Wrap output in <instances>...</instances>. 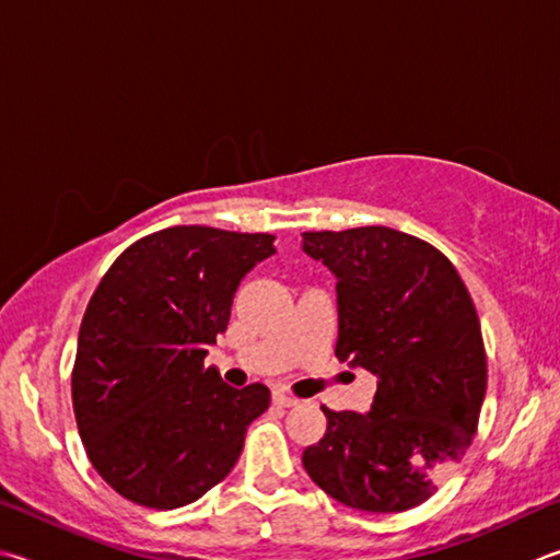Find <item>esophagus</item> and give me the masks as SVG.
<instances>
[{"mask_svg":"<svg viewBox=\"0 0 560 560\" xmlns=\"http://www.w3.org/2000/svg\"><path fill=\"white\" fill-rule=\"evenodd\" d=\"M272 400H275V404H278V406H285V408H292V406L300 404V400H298L295 396H290L288 390H275Z\"/></svg>","mask_w":560,"mask_h":560,"instance_id":"1","label":"esophagus"}]
</instances>
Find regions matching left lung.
Masks as SVG:
<instances>
[{
    "instance_id": "8db88e82",
    "label": "left lung",
    "mask_w": 560,
    "mask_h": 560,
    "mask_svg": "<svg viewBox=\"0 0 560 560\" xmlns=\"http://www.w3.org/2000/svg\"><path fill=\"white\" fill-rule=\"evenodd\" d=\"M302 250L337 278V359L378 378L364 416L322 406L327 433L302 465L341 504L406 512L477 433L487 357L472 298L443 253L386 225L302 233Z\"/></svg>"
}]
</instances>
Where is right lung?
<instances>
[{
  "label": "right lung",
  "instance_id": "add662e5",
  "mask_svg": "<svg viewBox=\"0 0 560 560\" xmlns=\"http://www.w3.org/2000/svg\"><path fill=\"white\" fill-rule=\"evenodd\" d=\"M272 241L172 225L132 243L88 302L75 423L97 475L130 502H196L231 472L245 430L268 410L262 384L233 388L203 359L229 327L241 280L275 253Z\"/></svg>",
  "mask_w": 560,
  "mask_h": 560
}]
</instances>
